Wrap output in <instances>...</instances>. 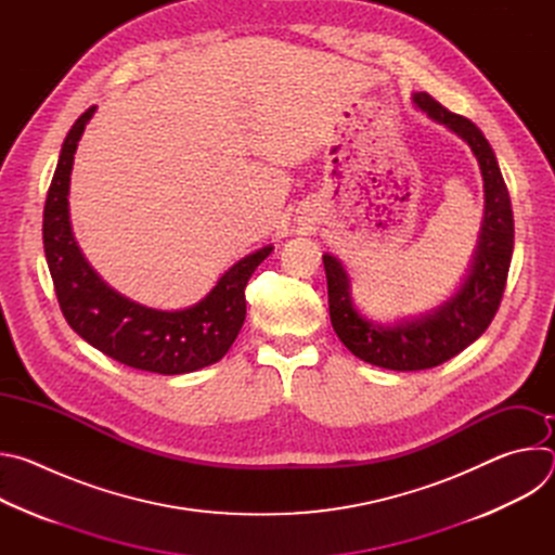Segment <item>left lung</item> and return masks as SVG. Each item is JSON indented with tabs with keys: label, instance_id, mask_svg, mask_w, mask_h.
<instances>
[{
	"label": "left lung",
	"instance_id": "8db88e82",
	"mask_svg": "<svg viewBox=\"0 0 555 555\" xmlns=\"http://www.w3.org/2000/svg\"><path fill=\"white\" fill-rule=\"evenodd\" d=\"M415 105L463 138L477 155L486 186V219L472 270L461 289L435 313L395 327L362 319L349 296V276L343 263L325 255L332 325L343 345L360 360L390 371H422L443 364L477 340L492 323L503 300L514 250L512 202L496 155L481 129L465 116L452 114L430 94L413 96Z\"/></svg>",
	"mask_w": 555,
	"mask_h": 555
}]
</instances>
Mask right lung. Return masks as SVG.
I'll list each match as a JSON object with an SVG mask.
<instances>
[{
    "label": "right lung",
    "instance_id": "right-lung-1",
    "mask_svg": "<svg viewBox=\"0 0 555 555\" xmlns=\"http://www.w3.org/2000/svg\"><path fill=\"white\" fill-rule=\"evenodd\" d=\"M96 107L78 118L59 155L43 208V248L67 325L116 362L160 375H180L221 360L246 321V285L272 246L234 263L197 305L160 311L112 289L78 250L69 228L67 191L74 153Z\"/></svg>",
    "mask_w": 555,
    "mask_h": 555
}]
</instances>
